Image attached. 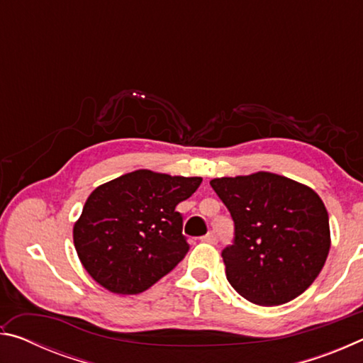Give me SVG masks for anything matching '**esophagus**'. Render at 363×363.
<instances>
[{"label": "esophagus", "instance_id": "34e87169", "mask_svg": "<svg viewBox=\"0 0 363 363\" xmlns=\"http://www.w3.org/2000/svg\"><path fill=\"white\" fill-rule=\"evenodd\" d=\"M201 240L214 245V243H218V237H216V233H214V232H210V233H206L205 237H201Z\"/></svg>", "mask_w": 363, "mask_h": 363}]
</instances>
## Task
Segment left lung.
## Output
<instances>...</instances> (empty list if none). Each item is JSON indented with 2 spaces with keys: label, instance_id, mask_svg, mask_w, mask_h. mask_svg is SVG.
Here are the masks:
<instances>
[{
  "label": "left lung",
  "instance_id": "left-lung-1",
  "mask_svg": "<svg viewBox=\"0 0 363 363\" xmlns=\"http://www.w3.org/2000/svg\"><path fill=\"white\" fill-rule=\"evenodd\" d=\"M210 184L235 224L233 245L223 250L233 290L259 306H279L304 293L320 274L331 243L320 196L267 171Z\"/></svg>",
  "mask_w": 363,
  "mask_h": 363
}]
</instances>
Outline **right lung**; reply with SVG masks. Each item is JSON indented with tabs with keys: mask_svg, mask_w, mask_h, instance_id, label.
I'll return each instance as SVG.
<instances>
[{
	"mask_svg": "<svg viewBox=\"0 0 363 363\" xmlns=\"http://www.w3.org/2000/svg\"><path fill=\"white\" fill-rule=\"evenodd\" d=\"M201 184L138 169L93 190L73 225V243L91 277L116 294H138L171 272L189 251L176 211Z\"/></svg>",
	"mask_w": 363,
	"mask_h": 363,
	"instance_id": "add662e5",
	"label": "right lung"
}]
</instances>
